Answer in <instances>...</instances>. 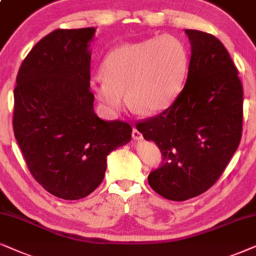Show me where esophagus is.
I'll use <instances>...</instances> for the list:
<instances>
[{
  "mask_svg": "<svg viewBox=\"0 0 256 256\" xmlns=\"http://www.w3.org/2000/svg\"><path fill=\"white\" fill-rule=\"evenodd\" d=\"M132 137H134V140H142V134L137 130V128H134V130H132Z\"/></svg>",
  "mask_w": 256,
  "mask_h": 256,
  "instance_id": "esophagus-1",
  "label": "esophagus"
}]
</instances>
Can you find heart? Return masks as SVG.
I'll list each match as a JSON object with an SVG mask.
<instances>
[{
	"label": "heart",
	"mask_w": 256,
	"mask_h": 256,
	"mask_svg": "<svg viewBox=\"0 0 256 256\" xmlns=\"http://www.w3.org/2000/svg\"><path fill=\"white\" fill-rule=\"evenodd\" d=\"M188 56L171 35L122 44L106 54L91 90L108 114L128 103L137 112L154 114L171 105L182 90Z\"/></svg>",
	"instance_id": "heart-1"
}]
</instances>
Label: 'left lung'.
Masks as SVG:
<instances>
[{
    "mask_svg": "<svg viewBox=\"0 0 256 256\" xmlns=\"http://www.w3.org/2000/svg\"><path fill=\"white\" fill-rule=\"evenodd\" d=\"M190 43L186 84L171 106L136 124L162 154L148 174L156 193L184 202L220 178L240 144L244 90L230 54L216 37L185 30Z\"/></svg>",
    "mask_w": 256,
    "mask_h": 256,
    "instance_id": "left-lung-1",
    "label": "left lung"
}]
</instances>
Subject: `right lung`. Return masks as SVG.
<instances>
[{"mask_svg": "<svg viewBox=\"0 0 256 256\" xmlns=\"http://www.w3.org/2000/svg\"><path fill=\"white\" fill-rule=\"evenodd\" d=\"M94 28L57 29L23 60L14 90V134L36 182L78 200L103 182L106 156L131 140L128 122L94 114L90 91Z\"/></svg>", "mask_w": 256, "mask_h": 256, "instance_id": "add662e5", "label": "right lung"}]
</instances>
